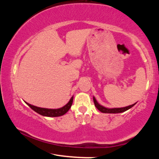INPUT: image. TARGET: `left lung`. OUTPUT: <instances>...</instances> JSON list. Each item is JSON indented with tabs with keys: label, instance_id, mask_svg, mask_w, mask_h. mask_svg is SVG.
I'll return each instance as SVG.
<instances>
[{
	"label": "left lung",
	"instance_id": "left-lung-1",
	"mask_svg": "<svg viewBox=\"0 0 159 159\" xmlns=\"http://www.w3.org/2000/svg\"><path fill=\"white\" fill-rule=\"evenodd\" d=\"M93 101L94 103H95V106L96 107V108L98 109L99 111H100L102 113H105V114H118V113H122L124 112L125 111H127L129 109H130L133 107L134 104L136 103H134L132 105L128 106V107H121V108H107V107H104L103 106H102L101 104H99L98 101L96 100V99L95 98V97H93Z\"/></svg>",
	"mask_w": 159,
	"mask_h": 159
}]
</instances>
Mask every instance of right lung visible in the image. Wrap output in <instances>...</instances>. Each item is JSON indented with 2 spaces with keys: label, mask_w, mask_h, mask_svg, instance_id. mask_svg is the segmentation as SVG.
I'll return each mask as SVG.
<instances>
[{
  "label": "right lung",
  "mask_w": 159,
  "mask_h": 159,
  "mask_svg": "<svg viewBox=\"0 0 159 159\" xmlns=\"http://www.w3.org/2000/svg\"><path fill=\"white\" fill-rule=\"evenodd\" d=\"M73 99H74V96H72L71 98L70 99V100L69 101L68 103L66 104V105H64V107L59 109L41 108V107L31 105V104L27 103V102H26L25 101V103L27 104L29 107H30L34 111H36V113H38V114L43 116L57 117V116H61L65 114L66 113L69 111V109L71 108V107L72 105V103H73Z\"/></svg>",
  "instance_id": "1"
}]
</instances>
